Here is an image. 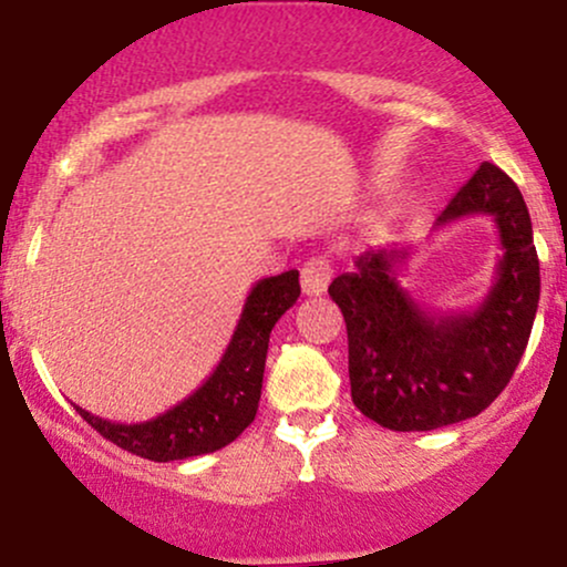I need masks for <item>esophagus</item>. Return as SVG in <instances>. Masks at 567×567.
I'll return each instance as SVG.
<instances>
[{
  "label": "esophagus",
  "mask_w": 567,
  "mask_h": 567,
  "mask_svg": "<svg viewBox=\"0 0 567 567\" xmlns=\"http://www.w3.org/2000/svg\"><path fill=\"white\" fill-rule=\"evenodd\" d=\"M330 277H333V266L324 261V258H311L301 269V290L306 296H322L328 290Z\"/></svg>",
  "instance_id": "obj_1"
}]
</instances>
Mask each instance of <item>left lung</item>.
<instances>
[{
  "label": "left lung",
  "mask_w": 567,
  "mask_h": 567,
  "mask_svg": "<svg viewBox=\"0 0 567 567\" xmlns=\"http://www.w3.org/2000/svg\"><path fill=\"white\" fill-rule=\"evenodd\" d=\"M485 213L501 239L496 279L472 311L434 315L402 288L396 271L408 250H368L328 292L349 336L351 400L392 432L474 419L504 392L536 320L542 275L528 207L501 167L483 162L437 218Z\"/></svg>",
  "instance_id": "8db88e82"
}]
</instances>
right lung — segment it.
I'll return each mask as SVG.
<instances>
[{
  "mask_svg": "<svg viewBox=\"0 0 567 567\" xmlns=\"http://www.w3.org/2000/svg\"><path fill=\"white\" fill-rule=\"evenodd\" d=\"M298 296L301 285L296 269L252 285L229 347L210 379L157 419L141 424H114L80 405H74L76 413L122 451L148 461L165 464L220 451L256 419L271 328L298 301Z\"/></svg>",
  "mask_w": 567,
  "mask_h": 567,
  "instance_id": "add662e5",
  "label": "right lung"
}]
</instances>
